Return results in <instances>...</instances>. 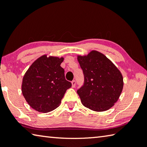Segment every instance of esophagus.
Returning <instances> with one entry per match:
<instances>
[{"mask_svg":"<svg viewBox=\"0 0 147 147\" xmlns=\"http://www.w3.org/2000/svg\"><path fill=\"white\" fill-rule=\"evenodd\" d=\"M76 82L75 80L71 81V84H72V87H73V88H74V87L76 86Z\"/></svg>","mask_w":147,"mask_h":147,"instance_id":"obj_1","label":"esophagus"}]
</instances>
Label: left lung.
Returning a JSON list of instances; mask_svg holds the SVG:
<instances>
[{
    "instance_id": "1",
    "label": "left lung",
    "mask_w": 147,
    "mask_h": 147,
    "mask_svg": "<svg viewBox=\"0 0 147 147\" xmlns=\"http://www.w3.org/2000/svg\"><path fill=\"white\" fill-rule=\"evenodd\" d=\"M84 81L77 92L84 107L103 112L114 106L123 88L121 71L104 54L92 50L87 55L78 56Z\"/></svg>"
}]
</instances>
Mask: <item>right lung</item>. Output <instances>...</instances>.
<instances>
[{"mask_svg": "<svg viewBox=\"0 0 147 147\" xmlns=\"http://www.w3.org/2000/svg\"><path fill=\"white\" fill-rule=\"evenodd\" d=\"M63 57L44 55L32 63L22 79V92L30 106L46 113L57 109L71 86L61 66Z\"/></svg>", "mask_w": 147, "mask_h": 147, "instance_id": "1", "label": "right lung"}]
</instances>
